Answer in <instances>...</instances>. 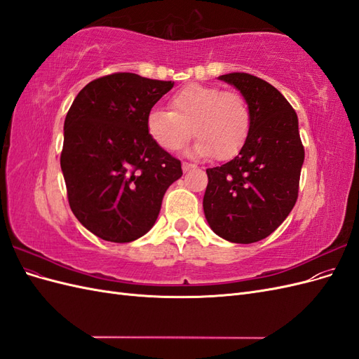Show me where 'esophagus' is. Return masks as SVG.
Wrapping results in <instances>:
<instances>
[{"label":"esophagus","instance_id":"34e87169","mask_svg":"<svg viewBox=\"0 0 359 359\" xmlns=\"http://www.w3.org/2000/svg\"><path fill=\"white\" fill-rule=\"evenodd\" d=\"M196 168H198V166L193 165V163H187V161L182 163V172H190V170L196 169Z\"/></svg>","mask_w":359,"mask_h":359}]
</instances>
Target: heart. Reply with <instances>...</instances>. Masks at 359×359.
<instances>
[{
	"label": "heart",
	"instance_id": "obj_1",
	"mask_svg": "<svg viewBox=\"0 0 359 359\" xmlns=\"http://www.w3.org/2000/svg\"><path fill=\"white\" fill-rule=\"evenodd\" d=\"M169 107L170 111L151 109L147 130L158 147L170 153L186 145L191 135L198 139L193 154L217 160L235 157L247 142L252 115L240 93L189 83L170 97Z\"/></svg>",
	"mask_w": 359,
	"mask_h": 359
}]
</instances>
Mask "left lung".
Listing matches in <instances>:
<instances>
[{"label": "left lung", "instance_id": "1", "mask_svg": "<svg viewBox=\"0 0 359 359\" xmlns=\"http://www.w3.org/2000/svg\"><path fill=\"white\" fill-rule=\"evenodd\" d=\"M219 79L243 94L252 127L240 154L206 169L203 212L223 240L252 244L273 233L298 199L304 163L298 116L285 95L257 76L229 73Z\"/></svg>", "mask_w": 359, "mask_h": 359}]
</instances>
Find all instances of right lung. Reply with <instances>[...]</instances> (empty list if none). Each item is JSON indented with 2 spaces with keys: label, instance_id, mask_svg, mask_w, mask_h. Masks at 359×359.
Segmentation results:
<instances>
[{
  "label": "right lung",
  "instance_id": "1",
  "mask_svg": "<svg viewBox=\"0 0 359 359\" xmlns=\"http://www.w3.org/2000/svg\"><path fill=\"white\" fill-rule=\"evenodd\" d=\"M173 82L114 73L85 85L64 121L61 170L73 214L95 236L130 243L154 226L181 161L147 130Z\"/></svg>",
  "mask_w": 359,
  "mask_h": 359
}]
</instances>
